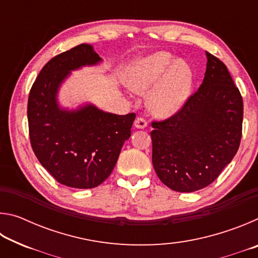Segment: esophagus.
Returning a JSON list of instances; mask_svg holds the SVG:
<instances>
[{
	"mask_svg": "<svg viewBox=\"0 0 258 258\" xmlns=\"http://www.w3.org/2000/svg\"><path fill=\"white\" fill-rule=\"evenodd\" d=\"M147 125H148V121L147 119L143 118V117H138L134 121V126L137 128H146Z\"/></svg>",
	"mask_w": 258,
	"mask_h": 258,
	"instance_id": "1",
	"label": "esophagus"
}]
</instances>
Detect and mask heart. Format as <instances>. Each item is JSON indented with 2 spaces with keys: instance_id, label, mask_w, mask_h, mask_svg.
Here are the masks:
<instances>
[{
  "instance_id": "heart-1",
  "label": "heart",
  "mask_w": 258,
  "mask_h": 258,
  "mask_svg": "<svg viewBox=\"0 0 258 258\" xmlns=\"http://www.w3.org/2000/svg\"><path fill=\"white\" fill-rule=\"evenodd\" d=\"M126 83L138 93L155 85L148 98L149 108L158 116H171L190 93L191 72L183 61H174L171 53L159 51L134 62L126 75Z\"/></svg>"
}]
</instances>
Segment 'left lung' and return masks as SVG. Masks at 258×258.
Returning <instances> with one entry per match:
<instances>
[{"label": "left lung", "mask_w": 258, "mask_h": 258, "mask_svg": "<svg viewBox=\"0 0 258 258\" xmlns=\"http://www.w3.org/2000/svg\"><path fill=\"white\" fill-rule=\"evenodd\" d=\"M198 91L169 118L152 121V164L169 189L208 186L233 159L242 134L243 102L225 64L206 51Z\"/></svg>", "instance_id": "left-lung-1"}]
</instances>
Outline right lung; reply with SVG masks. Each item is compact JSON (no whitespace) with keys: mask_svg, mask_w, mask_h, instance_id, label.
Listing matches in <instances>:
<instances>
[{"mask_svg":"<svg viewBox=\"0 0 258 258\" xmlns=\"http://www.w3.org/2000/svg\"><path fill=\"white\" fill-rule=\"evenodd\" d=\"M101 61L90 44H80L47 62L30 89L27 106L29 139L43 167L61 184L91 189L110 175L135 113L115 115L93 104L61 109L56 93L69 73Z\"/></svg>","mask_w":258,"mask_h":258,"instance_id":"right-lung-1","label":"right lung"}]
</instances>
